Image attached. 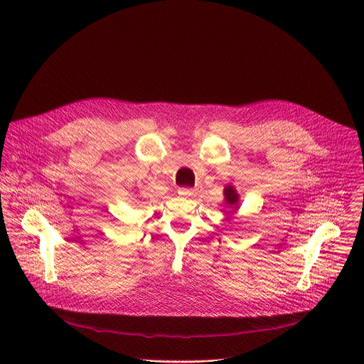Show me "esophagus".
Listing matches in <instances>:
<instances>
[{
    "label": "esophagus",
    "mask_w": 364,
    "mask_h": 364,
    "mask_svg": "<svg viewBox=\"0 0 364 364\" xmlns=\"http://www.w3.org/2000/svg\"><path fill=\"white\" fill-rule=\"evenodd\" d=\"M179 195L186 196V198H192V196H195V189H186V188H182V189L179 191Z\"/></svg>",
    "instance_id": "obj_1"
}]
</instances>
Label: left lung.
Instances as JSON below:
<instances>
[{"mask_svg":"<svg viewBox=\"0 0 364 364\" xmlns=\"http://www.w3.org/2000/svg\"><path fill=\"white\" fill-rule=\"evenodd\" d=\"M224 198L228 205H234L238 202V193L235 192L234 186H225L224 189Z\"/></svg>","mask_w":364,"mask_h":364,"instance_id":"obj_1","label":"left lung"}]
</instances>
